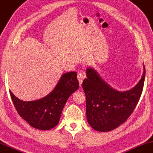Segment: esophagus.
<instances>
[{
	"label": "esophagus",
	"mask_w": 153,
	"mask_h": 153,
	"mask_svg": "<svg viewBox=\"0 0 153 153\" xmlns=\"http://www.w3.org/2000/svg\"><path fill=\"white\" fill-rule=\"evenodd\" d=\"M85 75L84 73H82V72L77 73V79H78V80L79 82V85H82V84L83 79H85Z\"/></svg>",
	"instance_id": "obj_1"
}]
</instances>
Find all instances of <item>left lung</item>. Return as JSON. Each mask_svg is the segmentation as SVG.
<instances>
[{
	"instance_id": "left-lung-1",
	"label": "left lung",
	"mask_w": 153,
	"mask_h": 153,
	"mask_svg": "<svg viewBox=\"0 0 153 153\" xmlns=\"http://www.w3.org/2000/svg\"><path fill=\"white\" fill-rule=\"evenodd\" d=\"M87 78L82 82L86 96L88 123L94 130L107 132L125 123L132 114L141 96L146 71L132 89L117 91L105 82L93 68L87 69Z\"/></svg>"
}]
</instances>
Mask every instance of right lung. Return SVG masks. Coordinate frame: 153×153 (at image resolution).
<instances>
[{"mask_svg": "<svg viewBox=\"0 0 153 153\" xmlns=\"http://www.w3.org/2000/svg\"><path fill=\"white\" fill-rule=\"evenodd\" d=\"M78 88L77 73L68 72L62 75L52 92L38 100L25 102L17 98L11 91L10 94L21 118L34 128L48 130L58 124L66 100Z\"/></svg>", "mask_w": 153, "mask_h": 153, "instance_id": "right-lung-1", "label": "right lung"}]
</instances>
